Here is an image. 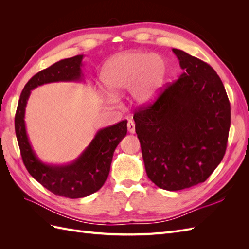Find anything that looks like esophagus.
Listing matches in <instances>:
<instances>
[{"label":"esophagus","mask_w":249,"mask_h":249,"mask_svg":"<svg viewBox=\"0 0 249 249\" xmlns=\"http://www.w3.org/2000/svg\"><path fill=\"white\" fill-rule=\"evenodd\" d=\"M127 130H129L131 134L135 133V123L133 120H129V122H127Z\"/></svg>","instance_id":"1"}]
</instances>
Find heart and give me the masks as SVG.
<instances>
[{"instance_id":"b5f03b06","label":"heart","mask_w":249,"mask_h":249,"mask_svg":"<svg viewBox=\"0 0 249 249\" xmlns=\"http://www.w3.org/2000/svg\"><path fill=\"white\" fill-rule=\"evenodd\" d=\"M166 74L164 60L143 52L118 55L102 71L101 79L111 93H119L132 88L134 99L147 103L155 97Z\"/></svg>"}]
</instances>
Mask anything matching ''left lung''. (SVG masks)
Segmentation results:
<instances>
[{
    "mask_svg": "<svg viewBox=\"0 0 249 249\" xmlns=\"http://www.w3.org/2000/svg\"><path fill=\"white\" fill-rule=\"evenodd\" d=\"M172 52L184 72L133 118L147 177L161 189L178 191L203 183L220 164L231 105L212 67L184 51Z\"/></svg>",
    "mask_w": 249,
    "mask_h": 249,
    "instance_id": "8db88e82",
    "label": "left lung"
}]
</instances>
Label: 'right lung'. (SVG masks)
Instances as JSON below:
<instances>
[{
    "label": "right lung",
    "instance_id": "add662e5",
    "mask_svg": "<svg viewBox=\"0 0 249 249\" xmlns=\"http://www.w3.org/2000/svg\"><path fill=\"white\" fill-rule=\"evenodd\" d=\"M83 55L60 60L37 72L20 93L14 118L16 134L22 162L37 182L59 196L81 198L100 190L109 176L113 154L126 135V120L107 126L95 134L77 160L67 165L42 163L30 144L25 124V110L31 90L47 83L82 80Z\"/></svg>",
    "mask_w": 249,
    "mask_h": 249
}]
</instances>
